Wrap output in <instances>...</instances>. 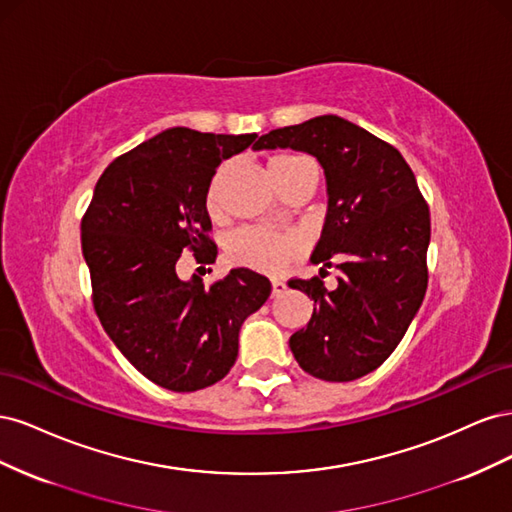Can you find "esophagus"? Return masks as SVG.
Masks as SVG:
<instances>
[{"label":"esophagus","mask_w":512,"mask_h":512,"mask_svg":"<svg viewBox=\"0 0 512 512\" xmlns=\"http://www.w3.org/2000/svg\"><path fill=\"white\" fill-rule=\"evenodd\" d=\"M286 282L284 280H271V297H282L286 292Z\"/></svg>","instance_id":"34e87169"}]
</instances>
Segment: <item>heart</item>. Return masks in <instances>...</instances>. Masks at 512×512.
<instances>
[{
    "instance_id": "1",
    "label": "heart",
    "mask_w": 512,
    "mask_h": 512,
    "mask_svg": "<svg viewBox=\"0 0 512 512\" xmlns=\"http://www.w3.org/2000/svg\"><path fill=\"white\" fill-rule=\"evenodd\" d=\"M301 158L282 156L275 158L271 166H284L290 162H299ZM207 207L209 211L215 209V183L207 194ZM228 258L239 267H247L254 271H275L280 269L284 262L294 252V239L284 232H275L262 226H243L235 230L226 245Z\"/></svg>"
}]
</instances>
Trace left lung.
Segmentation results:
<instances>
[{"label": "left lung", "mask_w": 512, "mask_h": 512, "mask_svg": "<svg viewBox=\"0 0 512 512\" xmlns=\"http://www.w3.org/2000/svg\"><path fill=\"white\" fill-rule=\"evenodd\" d=\"M294 149L324 168L329 209L312 262L322 277L292 280L314 301L307 327L290 337L297 363L314 378L350 382L378 369L406 335L427 290L429 207L401 153L356 123L320 115L262 134L254 149Z\"/></svg>", "instance_id": "left-lung-1"}]
</instances>
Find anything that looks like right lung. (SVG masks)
Returning <instances> with one entry per match:
<instances>
[{
	"mask_svg": "<svg viewBox=\"0 0 512 512\" xmlns=\"http://www.w3.org/2000/svg\"><path fill=\"white\" fill-rule=\"evenodd\" d=\"M254 141L164 130L106 166L83 215L96 314L119 352L162 389L192 393L222 380L237 361L243 320L271 294L265 275L243 267L211 286L177 275L183 250L215 262L209 185L222 160Z\"/></svg>",
	"mask_w": 512,
	"mask_h": 512,
	"instance_id": "add662e5",
	"label": "right lung"
}]
</instances>
